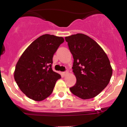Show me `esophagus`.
<instances>
[{"instance_id": "34e87169", "label": "esophagus", "mask_w": 127, "mask_h": 127, "mask_svg": "<svg viewBox=\"0 0 127 127\" xmlns=\"http://www.w3.org/2000/svg\"><path fill=\"white\" fill-rule=\"evenodd\" d=\"M67 73H68V72H67V71L63 72H62V75H63V76H65V75L67 74Z\"/></svg>"}]
</instances>
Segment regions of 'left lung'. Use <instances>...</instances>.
I'll return each instance as SVG.
<instances>
[{
  "instance_id": "8db88e82",
  "label": "left lung",
  "mask_w": 127,
  "mask_h": 127,
  "mask_svg": "<svg viewBox=\"0 0 127 127\" xmlns=\"http://www.w3.org/2000/svg\"><path fill=\"white\" fill-rule=\"evenodd\" d=\"M65 39L73 56L72 68L76 77L70 92L82 99L96 97L107 86L113 74L107 55L86 35L77 33Z\"/></svg>"
}]
</instances>
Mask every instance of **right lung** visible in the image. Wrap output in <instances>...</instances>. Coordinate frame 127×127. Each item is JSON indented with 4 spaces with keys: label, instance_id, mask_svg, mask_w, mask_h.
I'll list each match as a JSON object with an SVG mask.
<instances>
[{
    "label": "right lung",
    "instance_id": "add662e5",
    "mask_svg": "<svg viewBox=\"0 0 127 127\" xmlns=\"http://www.w3.org/2000/svg\"><path fill=\"white\" fill-rule=\"evenodd\" d=\"M64 39L42 35L23 52L16 64L14 77L22 92L29 98L41 101L53 92L61 77L52 69L53 57Z\"/></svg>",
    "mask_w": 127,
    "mask_h": 127
}]
</instances>
